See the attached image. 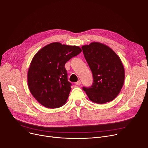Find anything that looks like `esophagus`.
<instances>
[{
	"mask_svg": "<svg viewBox=\"0 0 148 148\" xmlns=\"http://www.w3.org/2000/svg\"><path fill=\"white\" fill-rule=\"evenodd\" d=\"M80 84H81L80 80H79L78 82H77L75 83V85H77V86H79V85H80Z\"/></svg>",
	"mask_w": 148,
	"mask_h": 148,
	"instance_id": "1",
	"label": "esophagus"
}]
</instances>
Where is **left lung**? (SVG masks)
I'll list each match as a JSON object with an SVG mask.
<instances>
[{
	"mask_svg": "<svg viewBox=\"0 0 148 148\" xmlns=\"http://www.w3.org/2000/svg\"><path fill=\"white\" fill-rule=\"evenodd\" d=\"M93 74L90 88L83 89L91 101L104 104L118 95L125 80V69L120 58L109 47L98 42L82 47Z\"/></svg>",
	"mask_w": 148,
	"mask_h": 148,
	"instance_id": "8db88e82",
	"label": "left lung"
}]
</instances>
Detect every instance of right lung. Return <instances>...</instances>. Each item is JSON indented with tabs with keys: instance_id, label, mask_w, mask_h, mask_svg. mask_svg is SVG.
Segmentation results:
<instances>
[{
	"instance_id": "add662e5",
	"label": "right lung",
	"mask_w": 148,
	"mask_h": 148,
	"mask_svg": "<svg viewBox=\"0 0 148 148\" xmlns=\"http://www.w3.org/2000/svg\"><path fill=\"white\" fill-rule=\"evenodd\" d=\"M82 52L79 46L53 42L34 56L27 72L31 94L43 106L55 108L64 106L71 91L65 68L66 62Z\"/></svg>"
}]
</instances>
